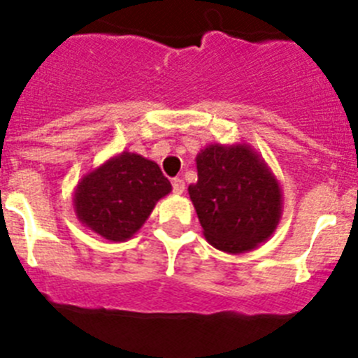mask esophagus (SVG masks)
I'll return each instance as SVG.
<instances>
[{
    "label": "esophagus",
    "mask_w": 358,
    "mask_h": 358,
    "mask_svg": "<svg viewBox=\"0 0 358 358\" xmlns=\"http://www.w3.org/2000/svg\"><path fill=\"white\" fill-rule=\"evenodd\" d=\"M183 190H185V182H183V178H180V176L173 178V192L182 194Z\"/></svg>",
    "instance_id": "esophagus-1"
}]
</instances>
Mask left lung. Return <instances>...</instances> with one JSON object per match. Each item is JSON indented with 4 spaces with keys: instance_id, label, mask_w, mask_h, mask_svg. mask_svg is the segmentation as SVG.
Here are the masks:
<instances>
[{
    "instance_id": "left-lung-1",
    "label": "left lung",
    "mask_w": 358,
    "mask_h": 358,
    "mask_svg": "<svg viewBox=\"0 0 358 358\" xmlns=\"http://www.w3.org/2000/svg\"><path fill=\"white\" fill-rule=\"evenodd\" d=\"M198 182L189 194L206 240L238 255L265 242L280 217V189L249 146L212 145L196 157Z\"/></svg>"
}]
</instances>
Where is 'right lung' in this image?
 Listing matches in <instances>:
<instances>
[{"label":"right lung","mask_w":358,"mask_h":358,"mask_svg":"<svg viewBox=\"0 0 358 358\" xmlns=\"http://www.w3.org/2000/svg\"><path fill=\"white\" fill-rule=\"evenodd\" d=\"M171 183L152 160L123 152L81 180L73 206L86 228L111 242L138 231Z\"/></svg>","instance_id":"1"}]
</instances>
